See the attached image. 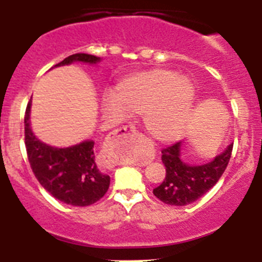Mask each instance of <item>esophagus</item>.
<instances>
[{"label": "esophagus", "mask_w": 262, "mask_h": 262, "mask_svg": "<svg viewBox=\"0 0 262 262\" xmlns=\"http://www.w3.org/2000/svg\"><path fill=\"white\" fill-rule=\"evenodd\" d=\"M117 134H119V135L122 136H129V138H138L139 136L138 129H136V127L133 126V124L119 127V128L117 129Z\"/></svg>", "instance_id": "esophagus-1"}]
</instances>
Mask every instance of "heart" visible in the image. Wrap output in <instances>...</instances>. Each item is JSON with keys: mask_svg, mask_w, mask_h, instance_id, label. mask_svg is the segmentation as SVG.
<instances>
[{"mask_svg": "<svg viewBox=\"0 0 262 262\" xmlns=\"http://www.w3.org/2000/svg\"><path fill=\"white\" fill-rule=\"evenodd\" d=\"M195 98L193 81L170 69H151L123 78L113 96L103 98V114L113 119L143 117L144 128L157 143L173 142L190 120Z\"/></svg>", "mask_w": 262, "mask_h": 262, "instance_id": "obj_1", "label": "heart"}]
</instances>
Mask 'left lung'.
<instances>
[{"label":"left lung","instance_id":"obj_1","mask_svg":"<svg viewBox=\"0 0 262 262\" xmlns=\"http://www.w3.org/2000/svg\"><path fill=\"white\" fill-rule=\"evenodd\" d=\"M233 144L211 163L190 166L180 159L181 142L161 149V160L165 165L166 174L161 185L154 189V194L161 202L170 206H185L195 202L198 198L219 181V178L230 163Z\"/></svg>","mask_w":262,"mask_h":262}]
</instances>
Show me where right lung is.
<instances>
[{
    "mask_svg": "<svg viewBox=\"0 0 262 262\" xmlns=\"http://www.w3.org/2000/svg\"><path fill=\"white\" fill-rule=\"evenodd\" d=\"M73 61L94 64L99 57L75 53L55 67ZM30 107L31 101L25 113V144L30 166L41 186L56 200L71 206L84 207L101 200L107 191L110 177L97 165L94 142L88 140L68 148L51 147L40 142L30 128Z\"/></svg>",
    "mask_w": 262,
    "mask_h": 262,
    "instance_id": "add662e5",
    "label": "right lung"
}]
</instances>
